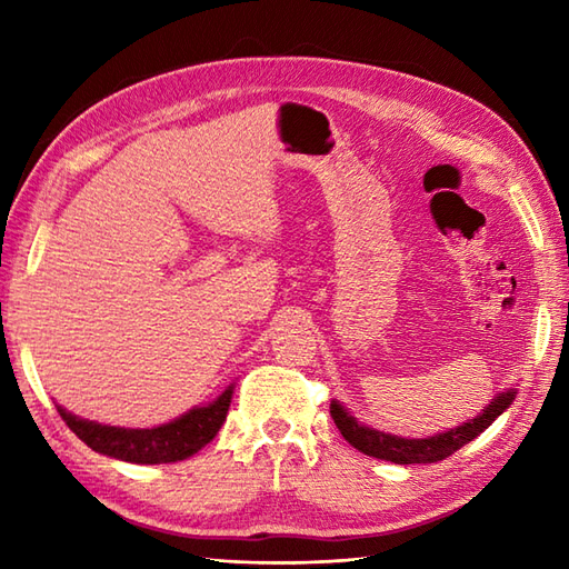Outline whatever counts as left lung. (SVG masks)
Returning <instances> with one entry per match:
<instances>
[{"label":"left lung","mask_w":569,"mask_h":569,"mask_svg":"<svg viewBox=\"0 0 569 569\" xmlns=\"http://www.w3.org/2000/svg\"><path fill=\"white\" fill-rule=\"evenodd\" d=\"M513 396H516L513 389L499 393L485 408V413L477 416L475 420H469L465 426L440 432L435 435V438H426V440H406V438H396V435H386L379 430H371L367 426H359V420L349 416L337 401L330 403V416L335 420V426L340 428L342 438L352 447H357L359 452L377 459H386V462H396V465H430L455 455L459 447H465L467 442L475 440L479 432H485L491 422L513 403Z\"/></svg>","instance_id":"obj_1"}]
</instances>
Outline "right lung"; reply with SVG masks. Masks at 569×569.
Masks as SVG:
<instances>
[{"label": "right lung", "instance_id": "obj_1", "mask_svg": "<svg viewBox=\"0 0 569 569\" xmlns=\"http://www.w3.org/2000/svg\"><path fill=\"white\" fill-rule=\"evenodd\" d=\"M229 401H232V386H229V389L210 406L192 408L183 418L151 430L100 426V422L80 420L78 416L66 413L60 406L58 413L66 420V426L76 432L84 445L92 447L94 452L124 459V462L134 465H163L188 459L190 455L202 450V447L214 438L217 430L222 428Z\"/></svg>", "mask_w": 569, "mask_h": 569}]
</instances>
